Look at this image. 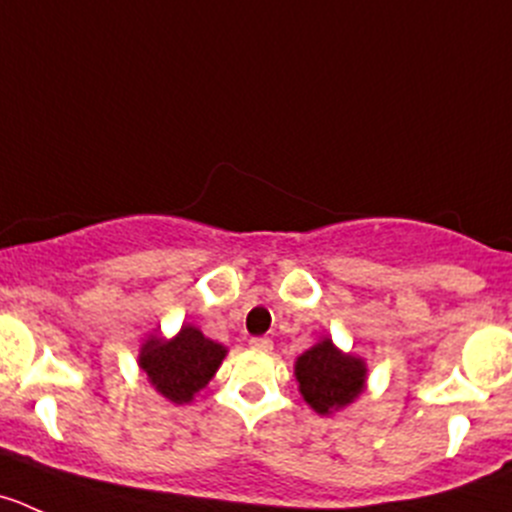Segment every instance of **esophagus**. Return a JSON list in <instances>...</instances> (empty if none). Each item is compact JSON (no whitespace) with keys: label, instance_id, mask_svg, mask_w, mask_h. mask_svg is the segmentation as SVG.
Listing matches in <instances>:
<instances>
[{"label":"esophagus","instance_id":"obj_1","mask_svg":"<svg viewBox=\"0 0 512 512\" xmlns=\"http://www.w3.org/2000/svg\"><path fill=\"white\" fill-rule=\"evenodd\" d=\"M250 347L257 352H270L272 350V340L270 337H250Z\"/></svg>","mask_w":512,"mask_h":512}]
</instances>
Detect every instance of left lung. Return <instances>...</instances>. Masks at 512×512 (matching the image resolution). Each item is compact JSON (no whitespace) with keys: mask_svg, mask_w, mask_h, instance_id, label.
<instances>
[{"mask_svg":"<svg viewBox=\"0 0 512 512\" xmlns=\"http://www.w3.org/2000/svg\"><path fill=\"white\" fill-rule=\"evenodd\" d=\"M297 382L302 398L315 413L327 415L345 408L362 393L365 385V362L352 355H342L332 340L317 342L315 347L297 357Z\"/></svg>","mask_w":512,"mask_h":512,"instance_id":"1","label":"left lung"}]
</instances>
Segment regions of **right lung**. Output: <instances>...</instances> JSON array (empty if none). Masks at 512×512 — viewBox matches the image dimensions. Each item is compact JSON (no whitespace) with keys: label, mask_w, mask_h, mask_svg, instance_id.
<instances>
[{"label":"right lung","mask_w":512,"mask_h":512,"mask_svg":"<svg viewBox=\"0 0 512 512\" xmlns=\"http://www.w3.org/2000/svg\"><path fill=\"white\" fill-rule=\"evenodd\" d=\"M225 347L202 335L197 327L185 325L175 340L145 342L140 367L147 372L157 393L172 403H190L192 395L212 380L225 357Z\"/></svg>","instance_id":"right-lung-1"}]
</instances>
